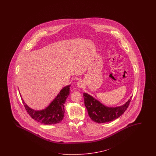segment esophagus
Segmentation results:
<instances>
[{
  "label": "esophagus",
  "mask_w": 156,
  "mask_h": 156,
  "mask_svg": "<svg viewBox=\"0 0 156 156\" xmlns=\"http://www.w3.org/2000/svg\"><path fill=\"white\" fill-rule=\"evenodd\" d=\"M77 85H78V86L80 88H82L83 87V82H82V80H79L77 82Z\"/></svg>",
  "instance_id": "34e87169"
}]
</instances>
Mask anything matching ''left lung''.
I'll return each mask as SVG.
<instances>
[{
  "label": "left lung",
  "mask_w": 156,
  "mask_h": 156,
  "mask_svg": "<svg viewBox=\"0 0 156 156\" xmlns=\"http://www.w3.org/2000/svg\"><path fill=\"white\" fill-rule=\"evenodd\" d=\"M85 105L90 118L95 122L112 121L122 115L129 105L132 97L121 106L108 107L87 93H83Z\"/></svg>",
  "instance_id": "8db88e82"
}]
</instances>
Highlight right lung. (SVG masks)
I'll use <instances>...</instances> for the list:
<instances>
[{
  "instance_id": "obj_1",
  "label": "right lung",
  "mask_w": 156,
  "mask_h": 156,
  "mask_svg": "<svg viewBox=\"0 0 156 156\" xmlns=\"http://www.w3.org/2000/svg\"><path fill=\"white\" fill-rule=\"evenodd\" d=\"M70 85L64 87L49 106L44 110H35L31 109L22 98L24 106L31 118L39 122L44 125H51L61 122L64 117V105L66 98L70 94Z\"/></svg>"
}]
</instances>
